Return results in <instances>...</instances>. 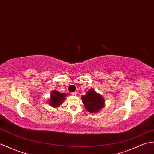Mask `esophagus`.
Returning <instances> with one entry per match:
<instances>
[{"label": "esophagus", "mask_w": 154, "mask_h": 154, "mask_svg": "<svg viewBox=\"0 0 154 154\" xmlns=\"http://www.w3.org/2000/svg\"><path fill=\"white\" fill-rule=\"evenodd\" d=\"M71 94L72 96H76L77 95V92H71Z\"/></svg>", "instance_id": "obj_1"}]
</instances>
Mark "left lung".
I'll return each mask as SVG.
<instances>
[{"mask_svg":"<svg viewBox=\"0 0 154 154\" xmlns=\"http://www.w3.org/2000/svg\"><path fill=\"white\" fill-rule=\"evenodd\" d=\"M86 109L91 113H95L102 108L104 106L105 101L101 95L92 90L90 89L87 94L83 96L81 98Z\"/></svg>","mask_w":154,"mask_h":154,"instance_id":"obj_1","label":"left lung"}]
</instances>
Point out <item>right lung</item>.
<instances>
[{"mask_svg":"<svg viewBox=\"0 0 154 154\" xmlns=\"http://www.w3.org/2000/svg\"><path fill=\"white\" fill-rule=\"evenodd\" d=\"M66 93H61L57 91H53L51 94V97L49 100L50 105L53 107H57L62 103L63 100L66 96Z\"/></svg>","mask_w":154,"mask_h":154,"instance_id":"add662e5","label":"right lung"}]
</instances>
